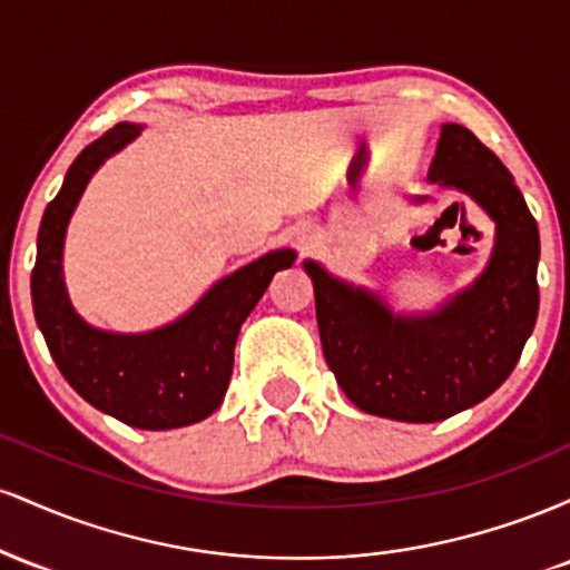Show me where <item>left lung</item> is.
<instances>
[{"mask_svg":"<svg viewBox=\"0 0 570 570\" xmlns=\"http://www.w3.org/2000/svg\"><path fill=\"white\" fill-rule=\"evenodd\" d=\"M429 181L472 198L495 225L485 271L436 311L399 313L367 286L303 263L340 389L358 410L404 423L444 421L488 399L512 375L539 316V225L507 166L472 130L444 122Z\"/></svg>","mask_w":570,"mask_h":570,"instance_id":"left-lung-1","label":"left lung"}]
</instances>
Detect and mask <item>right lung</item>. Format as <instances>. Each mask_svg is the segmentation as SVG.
Instances as JSON below:
<instances>
[{
  "instance_id": "right-lung-1",
  "label": "right lung",
  "mask_w": 570,
  "mask_h": 570,
  "mask_svg": "<svg viewBox=\"0 0 570 570\" xmlns=\"http://www.w3.org/2000/svg\"><path fill=\"white\" fill-rule=\"evenodd\" d=\"M117 122L85 147L45 208L31 271V303L50 356L71 389L96 410L134 429L163 431L198 423L225 399L240 324L267 284L297 252L276 248L219 278L179 318L149 332H109L88 324L63 284V240L90 176L141 134Z\"/></svg>"
}]
</instances>
